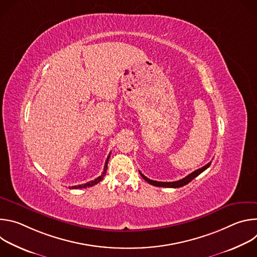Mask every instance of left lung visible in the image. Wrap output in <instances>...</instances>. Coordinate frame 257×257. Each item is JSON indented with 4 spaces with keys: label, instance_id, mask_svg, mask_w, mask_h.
Masks as SVG:
<instances>
[{
    "label": "left lung",
    "instance_id": "8db88e82",
    "mask_svg": "<svg viewBox=\"0 0 257 257\" xmlns=\"http://www.w3.org/2000/svg\"><path fill=\"white\" fill-rule=\"evenodd\" d=\"M210 164H211V162L208 163L207 165L203 166L202 168H200V169H198V170L192 172L191 174H189V175L186 176L185 178H183V179H181V180H179V181H175V182H158V181H154V180L149 179L148 177H145L141 172H139V174L141 175V177H142L146 182L150 183V184H152V185H154V186H157V187H167V188H179V187H182V186H184V185H187L189 182H191V181H192L194 178H196L199 174H201L203 171H205V170L210 166Z\"/></svg>",
    "mask_w": 257,
    "mask_h": 257
}]
</instances>
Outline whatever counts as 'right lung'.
Instances as JSON below:
<instances>
[{"label":"right lung","mask_w":257,"mask_h":257,"mask_svg":"<svg viewBox=\"0 0 257 257\" xmlns=\"http://www.w3.org/2000/svg\"><path fill=\"white\" fill-rule=\"evenodd\" d=\"M109 156H111V154H109V155H108V157L106 158V161H105V164H104V167H103V172L101 173V175H100L99 177H97L96 179H94V180H92V181H90V182L85 183V184L76 185V186H72V187H69V188H70V189H82V188L91 187V186H94L95 184H97L98 182H100V181L103 179V177H104V175H105V173H106V170H107V163H108Z\"/></svg>","instance_id":"1"}]
</instances>
